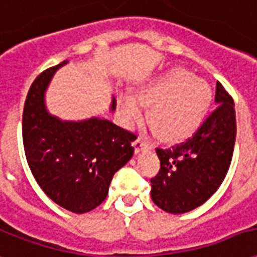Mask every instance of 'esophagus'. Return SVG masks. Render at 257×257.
I'll return each mask as SVG.
<instances>
[{"instance_id": "1", "label": "esophagus", "mask_w": 257, "mask_h": 257, "mask_svg": "<svg viewBox=\"0 0 257 257\" xmlns=\"http://www.w3.org/2000/svg\"><path fill=\"white\" fill-rule=\"evenodd\" d=\"M144 148H148L147 142L142 138H138L135 140V151L136 153H140V151H143Z\"/></svg>"}]
</instances>
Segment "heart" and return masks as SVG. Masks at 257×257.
<instances>
[{
  "instance_id": "heart-1",
  "label": "heart",
  "mask_w": 257,
  "mask_h": 257,
  "mask_svg": "<svg viewBox=\"0 0 257 257\" xmlns=\"http://www.w3.org/2000/svg\"><path fill=\"white\" fill-rule=\"evenodd\" d=\"M212 100L204 79L184 68H173L136 91V98L118 95L122 122L135 128L143 122L144 108L150 106V122L166 142H181L200 128Z\"/></svg>"
}]
</instances>
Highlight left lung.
I'll list each match as a JSON object with an SVG mask.
<instances>
[{"label": "left lung", "mask_w": 257, "mask_h": 257, "mask_svg": "<svg viewBox=\"0 0 257 257\" xmlns=\"http://www.w3.org/2000/svg\"><path fill=\"white\" fill-rule=\"evenodd\" d=\"M215 103L196 134L170 148H157L161 169L151 182V199L170 214H184L206 203L229 170L235 143L233 98L219 81Z\"/></svg>", "instance_id": "8db88e82"}]
</instances>
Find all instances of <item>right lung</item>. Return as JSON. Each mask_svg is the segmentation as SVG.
Returning a JSON list of instances; mask_svg holds the SVG:
<instances>
[{"label": "right lung", "mask_w": 257, "mask_h": 257, "mask_svg": "<svg viewBox=\"0 0 257 257\" xmlns=\"http://www.w3.org/2000/svg\"><path fill=\"white\" fill-rule=\"evenodd\" d=\"M68 61L34 80L23 111V144L38 185L58 206L76 214L94 210L106 199L117 170L134 155L136 135L109 119L62 121L51 115L45 92ZM110 110H115V98Z\"/></svg>", "instance_id": "1"}]
</instances>
